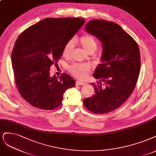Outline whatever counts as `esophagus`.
Masks as SVG:
<instances>
[{"instance_id": "34e87169", "label": "esophagus", "mask_w": 156, "mask_h": 156, "mask_svg": "<svg viewBox=\"0 0 156 156\" xmlns=\"http://www.w3.org/2000/svg\"><path fill=\"white\" fill-rule=\"evenodd\" d=\"M84 84H85V83H84V82L79 81V80L76 81V85H84Z\"/></svg>"}]
</instances>
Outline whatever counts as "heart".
<instances>
[{"label": "heart", "instance_id": "obj_1", "mask_svg": "<svg viewBox=\"0 0 156 156\" xmlns=\"http://www.w3.org/2000/svg\"><path fill=\"white\" fill-rule=\"evenodd\" d=\"M79 42L84 50L88 53L95 51L98 47L95 39L91 35H83L80 38ZM73 47L74 40L71 39L68 41L63 48V55L65 57L69 56ZM69 69L74 76L79 79H84L87 77L90 70V66L88 64H74L69 67Z\"/></svg>", "mask_w": 156, "mask_h": 156}]
</instances>
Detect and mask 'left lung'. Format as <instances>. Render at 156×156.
Returning a JSON list of instances; mask_svg holds the SVG:
<instances>
[{
  "label": "left lung",
  "instance_id": "left-lung-1",
  "mask_svg": "<svg viewBox=\"0 0 156 156\" xmlns=\"http://www.w3.org/2000/svg\"><path fill=\"white\" fill-rule=\"evenodd\" d=\"M85 30L103 44L101 63L93 76L95 94L83 100L86 108L95 114H106L119 108L136 87L141 69L137 42L116 23L94 19Z\"/></svg>",
  "mask_w": 156,
  "mask_h": 156
}]
</instances>
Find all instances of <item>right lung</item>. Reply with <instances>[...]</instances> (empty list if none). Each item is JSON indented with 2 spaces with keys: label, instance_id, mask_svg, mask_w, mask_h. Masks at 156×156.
Masks as SVG:
<instances>
[{
  "label": "right lung",
  "instance_id": "add662e5",
  "mask_svg": "<svg viewBox=\"0 0 156 156\" xmlns=\"http://www.w3.org/2000/svg\"><path fill=\"white\" fill-rule=\"evenodd\" d=\"M84 23L80 18H47L19 36L12 53L14 77L21 96L32 106L57 108L65 91L75 87V80L66 73L51 77L50 68Z\"/></svg>",
  "mask_w": 156,
  "mask_h": 156
}]
</instances>
